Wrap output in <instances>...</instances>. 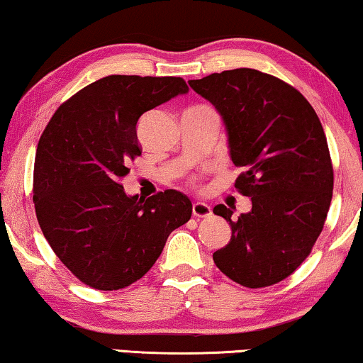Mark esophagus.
Wrapping results in <instances>:
<instances>
[{"label":"esophagus","instance_id":"34e87169","mask_svg":"<svg viewBox=\"0 0 363 363\" xmlns=\"http://www.w3.org/2000/svg\"><path fill=\"white\" fill-rule=\"evenodd\" d=\"M192 213H194V216H197V218H208V216L212 215V207L205 202H194Z\"/></svg>","mask_w":363,"mask_h":363}]
</instances>
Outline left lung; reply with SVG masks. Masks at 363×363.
Here are the masks:
<instances>
[{"instance_id":"left-lung-1","label":"left lung","mask_w":363,"mask_h":363,"mask_svg":"<svg viewBox=\"0 0 363 363\" xmlns=\"http://www.w3.org/2000/svg\"><path fill=\"white\" fill-rule=\"evenodd\" d=\"M221 116L230 158L245 171L235 187L251 210L231 218V240L213 252L226 277L259 289L289 277L320 236L333 199V164L315 109L282 79L236 68L189 81Z\"/></svg>"}]
</instances>
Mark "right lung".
<instances>
[{
  "label": "right lung",
  "mask_w": 363,
  "mask_h": 363,
  "mask_svg": "<svg viewBox=\"0 0 363 363\" xmlns=\"http://www.w3.org/2000/svg\"><path fill=\"white\" fill-rule=\"evenodd\" d=\"M189 86L174 77L111 74L78 91L43 130L34 163V205L58 259L96 290H121L153 267L191 199L164 191L127 196L121 179L142 155L137 122Z\"/></svg>",
  "instance_id": "1"
}]
</instances>
